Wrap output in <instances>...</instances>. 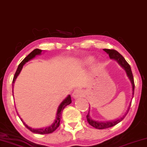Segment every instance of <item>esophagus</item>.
I'll use <instances>...</instances> for the list:
<instances>
[{
  "label": "esophagus",
  "instance_id": "1",
  "mask_svg": "<svg viewBox=\"0 0 147 147\" xmlns=\"http://www.w3.org/2000/svg\"><path fill=\"white\" fill-rule=\"evenodd\" d=\"M82 95H83L82 91L80 89H76V90H74L73 93H72V96L74 97V99H77L78 97L82 96Z\"/></svg>",
  "mask_w": 147,
  "mask_h": 147
}]
</instances>
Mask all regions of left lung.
Listing matches in <instances>:
<instances>
[{
    "mask_svg": "<svg viewBox=\"0 0 147 147\" xmlns=\"http://www.w3.org/2000/svg\"><path fill=\"white\" fill-rule=\"evenodd\" d=\"M103 50L105 51V52H107L108 54H109L110 58L116 59V60L118 61V63H119L121 66H122L123 68L125 69V71H126V72H127V76H128V77L129 78V79H130V80L131 82L132 87H133V95H134V89H135V83H134V78H133V73H132L130 65L127 63V61L125 60V59L123 58L122 55H121L117 50H113V49H104ZM130 106H131V104H130V105H129V107L128 108V110H127V113L125 115V116H123V117H121V119H118V120L113 121H111V122H106V123L97 122V121H93L91 119L90 117H89V110L88 114L87 115V116H86L87 120H88V122L89 123V125L97 129H105L110 128V127H112L115 126V125H116L117 124H118L119 123L121 122V121L125 118V117L126 116L127 113H128V111H129Z\"/></svg>",
    "mask_w": 147,
    "mask_h": 147,
    "instance_id": "8db88e82",
    "label": "left lung"
}]
</instances>
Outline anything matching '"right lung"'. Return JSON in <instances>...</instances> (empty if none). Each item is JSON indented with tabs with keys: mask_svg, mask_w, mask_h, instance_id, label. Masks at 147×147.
<instances>
[{
	"mask_svg": "<svg viewBox=\"0 0 147 147\" xmlns=\"http://www.w3.org/2000/svg\"><path fill=\"white\" fill-rule=\"evenodd\" d=\"M41 52H42L41 50H39V49H35V50H34L31 53H30V54L28 55L26 58H25L22 61H21V63L18 65V67L16 69L15 74H14L13 80H12V83H13V84L14 83V81H15L16 78H17V76H18V74H20V71L22 70L23 65H24L26 62H28L29 60H30V59H32L33 58H34L36 55H39L41 54ZM71 103V97H70V95H68L66 98H65L62 102H61V103L60 104V105H59L58 109V111H57L56 120H55L54 123H53L52 125H50V127H46V128L40 129H32V128H30V127H29L28 126V125L25 124V123L23 122L22 119L20 118V119L22 121L23 123H24L25 127H26L28 129H29L30 131L31 132H32V133H34L40 134V135H45V134L52 133L54 131H56L57 128H58V127L59 126V123H60L61 117V113H62L63 109H64V108L66 107L67 105H69ZM17 114H18V113H17Z\"/></svg>",
	"mask_w": 147,
	"mask_h": 147,
	"instance_id": "1",
	"label": "right lung"
}]
</instances>
